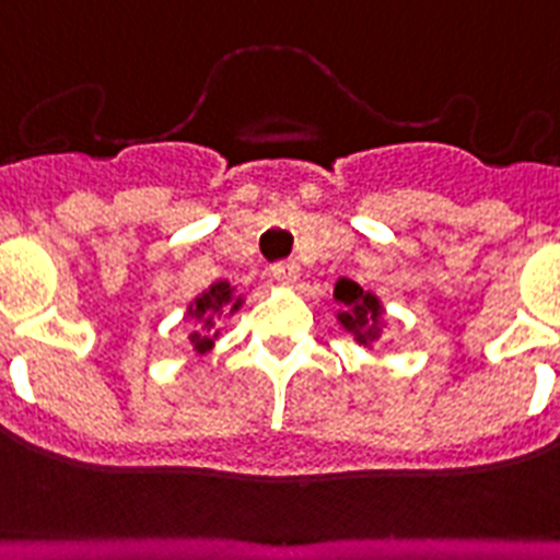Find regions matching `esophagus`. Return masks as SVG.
I'll use <instances>...</instances> for the list:
<instances>
[{
  "label": "esophagus",
  "mask_w": 560,
  "mask_h": 560,
  "mask_svg": "<svg viewBox=\"0 0 560 560\" xmlns=\"http://www.w3.org/2000/svg\"><path fill=\"white\" fill-rule=\"evenodd\" d=\"M270 273H273V279L279 281V284H284V287H290V284H295V281H299V265H295V261H276L273 267H270Z\"/></svg>",
  "instance_id": "obj_1"
}]
</instances>
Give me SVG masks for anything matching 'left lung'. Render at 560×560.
<instances>
[{
  "label": "left lung",
  "instance_id": "8db88e82",
  "mask_svg": "<svg viewBox=\"0 0 560 560\" xmlns=\"http://www.w3.org/2000/svg\"><path fill=\"white\" fill-rule=\"evenodd\" d=\"M332 301L338 304L335 318H338L340 329L352 335L363 349H372V343L383 338L388 318L381 295L372 293V290H363L352 279H338L332 290Z\"/></svg>",
  "mask_w": 560,
  "mask_h": 560
}]
</instances>
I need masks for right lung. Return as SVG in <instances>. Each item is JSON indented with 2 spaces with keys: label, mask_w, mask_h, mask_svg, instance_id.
<instances>
[{
  "label": "right lung",
  "mask_w": 560,
  "mask_h": 560,
  "mask_svg": "<svg viewBox=\"0 0 560 560\" xmlns=\"http://www.w3.org/2000/svg\"><path fill=\"white\" fill-rule=\"evenodd\" d=\"M245 304V295L228 279L213 281L202 293L194 295L186 307L188 320V352L194 358H206L213 352V343L220 338V320L236 315Z\"/></svg>",
  "instance_id": "obj_1"
}]
</instances>
